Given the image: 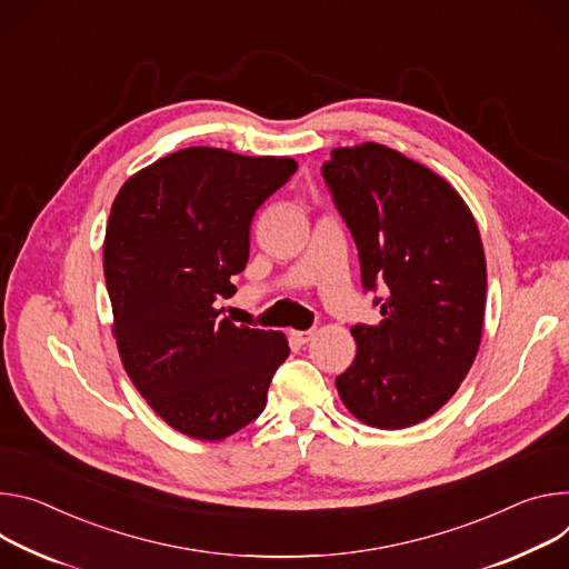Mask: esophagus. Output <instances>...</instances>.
I'll list each match as a JSON object with an SVG mask.
<instances>
[{
    "instance_id": "obj_1",
    "label": "esophagus",
    "mask_w": 569,
    "mask_h": 569,
    "mask_svg": "<svg viewBox=\"0 0 569 569\" xmlns=\"http://www.w3.org/2000/svg\"><path fill=\"white\" fill-rule=\"evenodd\" d=\"M290 336H292L299 345H306V342H311V340H313L316 331H292Z\"/></svg>"
}]
</instances>
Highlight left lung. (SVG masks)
<instances>
[{
  "mask_svg": "<svg viewBox=\"0 0 569 569\" xmlns=\"http://www.w3.org/2000/svg\"><path fill=\"white\" fill-rule=\"evenodd\" d=\"M360 258L366 290L386 283L379 325H356L336 379L356 420L406 429L468 377L483 333L486 253L470 206L440 174L379 142L336 147L322 168Z\"/></svg>",
  "mask_w": 569,
  "mask_h": 569,
  "instance_id": "obj_1",
  "label": "left lung"
}]
</instances>
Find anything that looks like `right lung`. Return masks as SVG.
Returning <instances> with one entry per match:
<instances>
[{"label":"right lung","mask_w":569,"mask_h":569,"mask_svg":"<svg viewBox=\"0 0 569 569\" xmlns=\"http://www.w3.org/2000/svg\"><path fill=\"white\" fill-rule=\"evenodd\" d=\"M297 170L288 157L188 147L129 177L104 238L122 366L157 416L194 440H224L261 416L290 353L281 331L220 318L249 258L253 211Z\"/></svg>","instance_id":"obj_1"}]
</instances>
